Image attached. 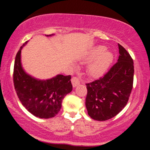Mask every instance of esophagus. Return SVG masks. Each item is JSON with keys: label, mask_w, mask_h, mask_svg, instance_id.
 <instances>
[{"label": "esophagus", "mask_w": 150, "mask_h": 150, "mask_svg": "<svg viewBox=\"0 0 150 150\" xmlns=\"http://www.w3.org/2000/svg\"><path fill=\"white\" fill-rule=\"evenodd\" d=\"M72 85H73V87H75L77 85H78L80 84V81H79L78 78L77 77H73V78L71 79Z\"/></svg>", "instance_id": "1"}]
</instances>
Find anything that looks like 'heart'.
I'll return each instance as SVG.
<instances>
[{
  "instance_id": "heart-1",
  "label": "heart",
  "mask_w": 150,
  "mask_h": 150,
  "mask_svg": "<svg viewBox=\"0 0 150 150\" xmlns=\"http://www.w3.org/2000/svg\"><path fill=\"white\" fill-rule=\"evenodd\" d=\"M104 46H97L89 51L86 60L92 61L87 68V73L92 77H99L104 74L112 63L113 54L106 51Z\"/></svg>"
}]
</instances>
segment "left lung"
<instances>
[{
    "mask_svg": "<svg viewBox=\"0 0 150 150\" xmlns=\"http://www.w3.org/2000/svg\"><path fill=\"white\" fill-rule=\"evenodd\" d=\"M118 62L103 77L87 83L85 105L92 119L104 121L116 116L128 103L133 85L134 65L129 53L118 44Z\"/></svg>",
    "mask_w": 150,
    "mask_h": 150,
    "instance_id": "8db88e82",
    "label": "left lung"
}]
</instances>
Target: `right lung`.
Instances as JSON below:
<instances>
[{"label": "right lung", "instance_id": "1", "mask_svg": "<svg viewBox=\"0 0 150 150\" xmlns=\"http://www.w3.org/2000/svg\"><path fill=\"white\" fill-rule=\"evenodd\" d=\"M22 46L17 53L13 70V82L17 95L26 109L34 116L41 118L54 117L61 110L65 96L73 89L71 76L58 75L46 80L30 76L25 73L21 65Z\"/></svg>", "mask_w": 150, "mask_h": 150}]
</instances>
